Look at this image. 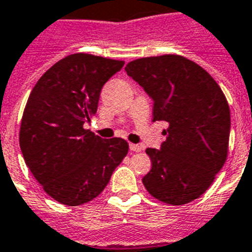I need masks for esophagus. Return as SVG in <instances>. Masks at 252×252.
Listing matches in <instances>:
<instances>
[{
    "label": "esophagus",
    "instance_id": "1",
    "mask_svg": "<svg viewBox=\"0 0 252 252\" xmlns=\"http://www.w3.org/2000/svg\"><path fill=\"white\" fill-rule=\"evenodd\" d=\"M129 149L132 151H134V153H140L141 151V146L140 145H136V144H130Z\"/></svg>",
    "mask_w": 252,
    "mask_h": 252
}]
</instances>
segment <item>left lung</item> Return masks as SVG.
Returning <instances> with one entry per match:
<instances>
[{
  "label": "left lung",
  "mask_w": 252,
  "mask_h": 252,
  "mask_svg": "<svg viewBox=\"0 0 252 252\" xmlns=\"http://www.w3.org/2000/svg\"><path fill=\"white\" fill-rule=\"evenodd\" d=\"M153 98V122L168 124L160 150L146 149L149 193L172 206L193 202L212 185L228 157L230 110L225 94L204 68L183 55L134 59L126 66Z\"/></svg>",
  "instance_id": "8db88e82"
}]
</instances>
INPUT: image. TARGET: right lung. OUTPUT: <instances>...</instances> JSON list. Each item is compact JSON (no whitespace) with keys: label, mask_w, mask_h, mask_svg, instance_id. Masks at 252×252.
Masks as SVG:
<instances>
[{"label":"right lung","mask_w":252,"mask_h":252,"mask_svg":"<svg viewBox=\"0 0 252 252\" xmlns=\"http://www.w3.org/2000/svg\"><path fill=\"white\" fill-rule=\"evenodd\" d=\"M124 61L76 53L38 79L24 107L19 145L26 164L49 197L80 206L103 191L126 158V140L101 138L84 123L95 115L102 87Z\"/></svg>","instance_id":"right-lung-1"}]
</instances>
